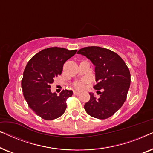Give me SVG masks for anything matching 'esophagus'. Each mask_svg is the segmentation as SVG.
I'll use <instances>...</instances> for the list:
<instances>
[{
    "mask_svg": "<svg viewBox=\"0 0 153 153\" xmlns=\"http://www.w3.org/2000/svg\"><path fill=\"white\" fill-rule=\"evenodd\" d=\"M74 95H79V94H80V92H79V91H74Z\"/></svg>",
    "mask_w": 153,
    "mask_h": 153,
    "instance_id": "obj_1",
    "label": "esophagus"
}]
</instances>
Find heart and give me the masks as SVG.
I'll return each instance as SVG.
<instances>
[{
  "instance_id": "heart-1",
  "label": "heart",
  "mask_w": 153,
  "mask_h": 153,
  "mask_svg": "<svg viewBox=\"0 0 153 153\" xmlns=\"http://www.w3.org/2000/svg\"><path fill=\"white\" fill-rule=\"evenodd\" d=\"M87 83L86 80L82 81H78V82L75 83L74 84V86L76 89L79 90V91H81V90H83L85 88V83Z\"/></svg>"
}]
</instances>
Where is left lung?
<instances>
[{
  "label": "left lung",
  "instance_id": "left-lung-1",
  "mask_svg": "<svg viewBox=\"0 0 153 153\" xmlns=\"http://www.w3.org/2000/svg\"><path fill=\"white\" fill-rule=\"evenodd\" d=\"M77 53L85 56L95 66L97 83L93 88L100 94V97L96 98L90 93L91 99L84 105L85 111L93 118H108L126 100L131 82L128 67L120 56L105 48L87 47L79 49Z\"/></svg>",
  "mask_w": 153,
  "mask_h": 153
}]
</instances>
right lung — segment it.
Masks as SVG:
<instances>
[{
    "mask_svg": "<svg viewBox=\"0 0 153 153\" xmlns=\"http://www.w3.org/2000/svg\"><path fill=\"white\" fill-rule=\"evenodd\" d=\"M77 50L50 47L33 56L25 68L22 87L28 105L37 116L47 120L59 118L65 111L66 101L72 91L63 90L57 95L51 92L54 79L60 75L63 65Z\"/></svg>",
    "mask_w": 153,
    "mask_h": 153,
    "instance_id": "1",
    "label": "right lung"
}]
</instances>
